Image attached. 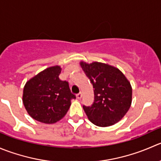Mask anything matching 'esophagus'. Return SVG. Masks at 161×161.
<instances>
[{
	"mask_svg": "<svg viewBox=\"0 0 161 161\" xmlns=\"http://www.w3.org/2000/svg\"><path fill=\"white\" fill-rule=\"evenodd\" d=\"M81 97H82V93H81V92H79L77 95V99H80Z\"/></svg>",
	"mask_w": 161,
	"mask_h": 161,
	"instance_id": "obj_1",
	"label": "esophagus"
}]
</instances>
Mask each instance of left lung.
<instances>
[{"mask_svg": "<svg viewBox=\"0 0 161 161\" xmlns=\"http://www.w3.org/2000/svg\"><path fill=\"white\" fill-rule=\"evenodd\" d=\"M80 66L93 85L94 99L91 106H83L92 123L108 127L120 121L131 105L132 88L123 73L106 63L80 62Z\"/></svg>", "mask_w": 161, "mask_h": 161, "instance_id": "1", "label": "left lung"}]
</instances>
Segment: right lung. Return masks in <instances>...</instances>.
<instances>
[{
    "label": "right lung",
    "instance_id": "add662e5",
    "mask_svg": "<svg viewBox=\"0 0 161 161\" xmlns=\"http://www.w3.org/2000/svg\"><path fill=\"white\" fill-rule=\"evenodd\" d=\"M61 67L51 66L26 83L23 103L29 115L37 121L54 124L69 110L71 99L76 98L67 81L59 79Z\"/></svg>",
    "mask_w": 161,
    "mask_h": 161
}]
</instances>
